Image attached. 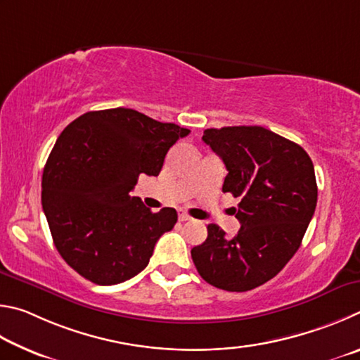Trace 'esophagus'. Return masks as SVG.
<instances>
[{"label":"esophagus","instance_id":"34e87169","mask_svg":"<svg viewBox=\"0 0 360 360\" xmlns=\"http://www.w3.org/2000/svg\"><path fill=\"white\" fill-rule=\"evenodd\" d=\"M179 219L180 221H190V215H188V213H185V212H179Z\"/></svg>","mask_w":360,"mask_h":360}]
</instances>
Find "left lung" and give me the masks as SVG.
Segmentation results:
<instances>
[{"instance_id": "8db88e82", "label": "left lung", "mask_w": 360, "mask_h": 360, "mask_svg": "<svg viewBox=\"0 0 360 360\" xmlns=\"http://www.w3.org/2000/svg\"><path fill=\"white\" fill-rule=\"evenodd\" d=\"M202 141L221 158L223 191L240 199L234 237L209 224L191 250L199 275L212 286L245 292L264 285L299 250L316 209L318 186L307 151L262 126L205 129Z\"/></svg>"}]
</instances>
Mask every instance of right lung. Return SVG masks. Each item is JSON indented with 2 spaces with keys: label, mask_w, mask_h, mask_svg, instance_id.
Wrapping results in <instances>:
<instances>
[{
  "label": "right lung",
  "mask_w": 360,
  "mask_h": 360,
  "mask_svg": "<svg viewBox=\"0 0 360 360\" xmlns=\"http://www.w3.org/2000/svg\"><path fill=\"white\" fill-rule=\"evenodd\" d=\"M188 134L124 107L86 112L66 126L44 167L42 209L68 266L103 286L148 266L176 212L153 213L131 191L141 174H160L169 148Z\"/></svg>",
  "instance_id": "add662e5"
}]
</instances>
